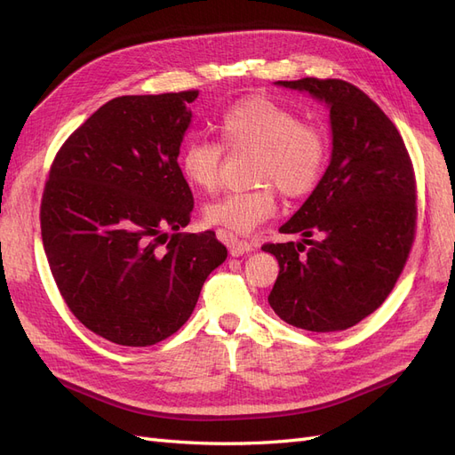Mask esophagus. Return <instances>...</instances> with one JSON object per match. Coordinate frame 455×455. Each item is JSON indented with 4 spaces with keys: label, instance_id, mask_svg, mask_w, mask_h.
<instances>
[{
    "label": "esophagus",
    "instance_id": "34e87169",
    "mask_svg": "<svg viewBox=\"0 0 455 455\" xmlns=\"http://www.w3.org/2000/svg\"><path fill=\"white\" fill-rule=\"evenodd\" d=\"M218 237L222 239L228 246H229V252L231 256H243V254H251L254 252L256 244L249 243V241H239L233 233L226 231V229H218Z\"/></svg>",
    "mask_w": 455,
    "mask_h": 455
}]
</instances>
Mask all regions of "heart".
Masks as SVG:
<instances>
[{"label":"heart","instance_id":"heart-1","mask_svg":"<svg viewBox=\"0 0 455 455\" xmlns=\"http://www.w3.org/2000/svg\"><path fill=\"white\" fill-rule=\"evenodd\" d=\"M222 142L258 151L254 180L261 186L249 191H229L204 206L209 224L233 233H251L277 211L275 188L288 197H301L321 180L328 144L324 134L269 99L252 96L229 106L218 119ZM222 146L209 139L189 140L180 154L186 180L203 191H214L220 182Z\"/></svg>","mask_w":455,"mask_h":455}]
</instances>
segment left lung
<instances>
[{"label": "left lung", "instance_id": "left-lung-1", "mask_svg": "<svg viewBox=\"0 0 455 455\" xmlns=\"http://www.w3.org/2000/svg\"><path fill=\"white\" fill-rule=\"evenodd\" d=\"M275 85L326 106L332 154L311 196L279 228L301 241L264 244L279 261L267 301L292 326L347 330L383 304L406 264L416 229L411 163L391 119L347 81L306 77ZM313 232L319 242L308 239Z\"/></svg>", "mask_w": 455, "mask_h": 455}]
</instances>
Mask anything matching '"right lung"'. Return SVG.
<instances>
[{
	"label": "right lung",
	"mask_w": 455,
	"mask_h": 455,
	"mask_svg": "<svg viewBox=\"0 0 455 455\" xmlns=\"http://www.w3.org/2000/svg\"><path fill=\"white\" fill-rule=\"evenodd\" d=\"M197 96H117L64 142L49 172L41 239L54 283L77 321L117 346L172 336L228 258L214 231L180 233L194 196L178 156ZM167 228L177 231L169 243Z\"/></svg>",
	"instance_id": "right-lung-1"
}]
</instances>
